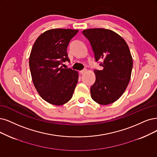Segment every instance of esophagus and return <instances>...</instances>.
I'll return each instance as SVG.
<instances>
[{"instance_id":"esophagus-1","label":"esophagus","mask_w":157,"mask_h":157,"mask_svg":"<svg viewBox=\"0 0 157 157\" xmlns=\"http://www.w3.org/2000/svg\"><path fill=\"white\" fill-rule=\"evenodd\" d=\"M86 72V69H84V70H82V71H81L79 72L81 74H84Z\"/></svg>"}]
</instances>
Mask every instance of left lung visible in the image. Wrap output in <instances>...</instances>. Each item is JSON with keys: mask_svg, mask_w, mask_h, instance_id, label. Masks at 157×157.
Here are the masks:
<instances>
[{"mask_svg": "<svg viewBox=\"0 0 157 157\" xmlns=\"http://www.w3.org/2000/svg\"><path fill=\"white\" fill-rule=\"evenodd\" d=\"M90 43L96 61L103 58L101 71L94 70L96 81L90 87V96L100 105L118 100L131 79L132 58L125 40L113 30L91 28L83 31Z\"/></svg>", "mask_w": 157, "mask_h": 157, "instance_id": "8db88e82", "label": "left lung"}]
</instances>
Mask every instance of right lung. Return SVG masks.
Returning <instances> with one entry per match:
<instances>
[{"mask_svg": "<svg viewBox=\"0 0 157 157\" xmlns=\"http://www.w3.org/2000/svg\"><path fill=\"white\" fill-rule=\"evenodd\" d=\"M78 31L51 29L40 35L32 48L29 66L33 83L40 96L52 105L67 103L78 83V72L60 65L69 61L68 45Z\"/></svg>", "mask_w": 157, "mask_h": 157, "instance_id": "obj_1", "label": "right lung"}]
</instances>
